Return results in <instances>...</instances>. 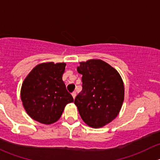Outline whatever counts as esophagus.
<instances>
[{"label":"esophagus","mask_w":160,"mask_h":160,"mask_svg":"<svg viewBox=\"0 0 160 160\" xmlns=\"http://www.w3.org/2000/svg\"><path fill=\"white\" fill-rule=\"evenodd\" d=\"M72 98H73V99H75L76 96H77V93H76V92H72Z\"/></svg>","instance_id":"1"}]
</instances>
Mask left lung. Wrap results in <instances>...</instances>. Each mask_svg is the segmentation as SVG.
<instances>
[{"label": "left lung", "instance_id": "left-lung-1", "mask_svg": "<svg viewBox=\"0 0 160 160\" xmlns=\"http://www.w3.org/2000/svg\"><path fill=\"white\" fill-rule=\"evenodd\" d=\"M83 89L74 104L83 122L98 128L118 116L125 98L123 80L117 70L101 59H89L77 67Z\"/></svg>", "mask_w": 160, "mask_h": 160}]
</instances>
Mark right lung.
<instances>
[{"label": "right lung", "mask_w": 160, "mask_h": 160, "mask_svg": "<svg viewBox=\"0 0 160 160\" xmlns=\"http://www.w3.org/2000/svg\"><path fill=\"white\" fill-rule=\"evenodd\" d=\"M65 62H43L34 67L22 83L21 98L27 114L45 125L57 122L66 105L73 102L62 81Z\"/></svg>", "instance_id": "add662e5"}]
</instances>
